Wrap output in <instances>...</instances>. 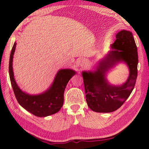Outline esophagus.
I'll return each instance as SVG.
<instances>
[{"mask_svg":"<svg viewBox=\"0 0 149 149\" xmlns=\"http://www.w3.org/2000/svg\"><path fill=\"white\" fill-rule=\"evenodd\" d=\"M86 64V60H84V59H81V60H80V61H79V65H80V66H85V65Z\"/></svg>","mask_w":149,"mask_h":149,"instance_id":"esophagus-1","label":"esophagus"}]
</instances>
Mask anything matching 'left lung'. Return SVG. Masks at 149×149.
I'll list each match as a JSON object with an SVG mask.
<instances>
[{"label":"left lung","instance_id":"1","mask_svg":"<svg viewBox=\"0 0 149 149\" xmlns=\"http://www.w3.org/2000/svg\"><path fill=\"white\" fill-rule=\"evenodd\" d=\"M112 50L101 61L96 71L83 72L86 100L90 108L95 112L110 113L118 109L133 90L138 75V49L130 31L122 30L116 35ZM124 61L129 66L130 76L122 86H111L105 79V72L116 62Z\"/></svg>","mask_w":149,"mask_h":149}]
</instances>
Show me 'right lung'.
Masks as SVG:
<instances>
[{
    "label": "right lung",
    "instance_id": "add662e5",
    "mask_svg": "<svg viewBox=\"0 0 149 149\" xmlns=\"http://www.w3.org/2000/svg\"><path fill=\"white\" fill-rule=\"evenodd\" d=\"M14 43L11 49L9 63L11 84L18 102L34 115L44 117L58 112L64 102V91L68 82L75 74V71L62 69L58 72L51 87L38 95H29L22 91L17 84L13 71L12 62L16 47Z\"/></svg>",
    "mask_w": 149,
    "mask_h": 149
}]
</instances>
